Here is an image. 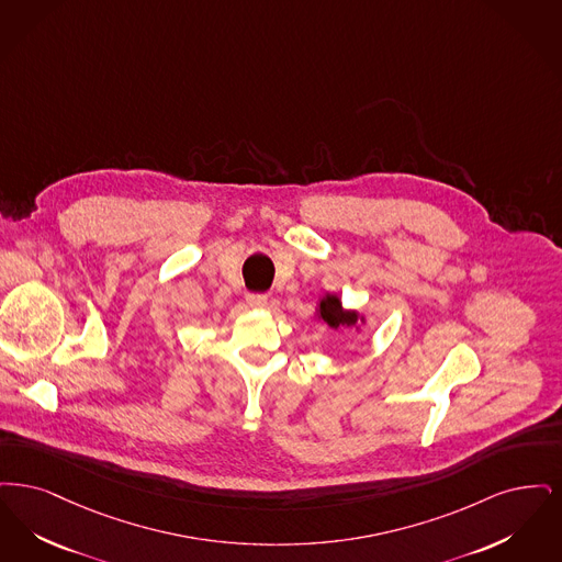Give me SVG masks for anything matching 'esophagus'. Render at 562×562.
<instances>
[{
	"label": "esophagus",
	"mask_w": 562,
	"mask_h": 562,
	"mask_svg": "<svg viewBox=\"0 0 562 562\" xmlns=\"http://www.w3.org/2000/svg\"><path fill=\"white\" fill-rule=\"evenodd\" d=\"M267 293H247V304L251 306V308H262V306H267Z\"/></svg>",
	"instance_id": "1"
}]
</instances>
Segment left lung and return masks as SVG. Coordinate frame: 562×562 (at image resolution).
Wrapping results in <instances>:
<instances>
[{"label":"left lung","mask_w":562,"mask_h":562,"mask_svg":"<svg viewBox=\"0 0 562 562\" xmlns=\"http://www.w3.org/2000/svg\"><path fill=\"white\" fill-rule=\"evenodd\" d=\"M318 318H323L329 327L338 329V327H355L359 325V321H366L357 311H346L338 295L334 293H325L318 302Z\"/></svg>","instance_id":"obj_1"}]
</instances>
